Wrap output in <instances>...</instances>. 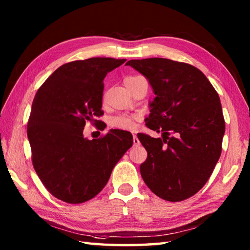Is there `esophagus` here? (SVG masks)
Instances as JSON below:
<instances>
[{"mask_svg": "<svg viewBox=\"0 0 250 250\" xmlns=\"http://www.w3.org/2000/svg\"><path fill=\"white\" fill-rule=\"evenodd\" d=\"M140 144H141L140 140L137 139V136H136L135 134H133V145H134V146H139Z\"/></svg>", "mask_w": 250, "mask_h": 250, "instance_id": "34e87169", "label": "esophagus"}]
</instances>
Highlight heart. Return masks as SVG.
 I'll use <instances>...</instances> for the list:
<instances>
[{"instance_id": "heart-1", "label": "heart", "mask_w": 250, "mask_h": 250, "mask_svg": "<svg viewBox=\"0 0 250 250\" xmlns=\"http://www.w3.org/2000/svg\"><path fill=\"white\" fill-rule=\"evenodd\" d=\"M137 76H129L125 79V81H129V79L135 78ZM109 125L113 126V128L117 129H122V130H131L134 128V119L130 116L121 115V116H116L113 118L109 119Z\"/></svg>"}]
</instances>
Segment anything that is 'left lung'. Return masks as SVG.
<instances>
[{
    "label": "left lung",
    "mask_w": 250,
    "mask_h": 250,
    "mask_svg": "<svg viewBox=\"0 0 250 250\" xmlns=\"http://www.w3.org/2000/svg\"><path fill=\"white\" fill-rule=\"evenodd\" d=\"M143 74L156 94L148 128L162 137L137 134L147 150L141 175L159 198L178 202L194 195L221 155L226 125L220 99L208 79L188 63L163 58L125 63Z\"/></svg>",
    "instance_id": "8db88e82"
}]
</instances>
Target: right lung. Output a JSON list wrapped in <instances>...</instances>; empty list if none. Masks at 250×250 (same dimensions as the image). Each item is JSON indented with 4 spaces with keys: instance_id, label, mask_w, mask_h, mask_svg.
<instances>
[{
    "instance_id": "right-lung-1",
    "label": "right lung",
    "mask_w": 250,
    "mask_h": 250,
    "mask_svg": "<svg viewBox=\"0 0 250 250\" xmlns=\"http://www.w3.org/2000/svg\"><path fill=\"white\" fill-rule=\"evenodd\" d=\"M125 61L90 58L68 62L37 90L26 126L32 163L57 199L79 204L94 198L133 144V136L125 131L110 130L91 141L83 134L86 121L103 114L105 76Z\"/></svg>"
}]
</instances>
